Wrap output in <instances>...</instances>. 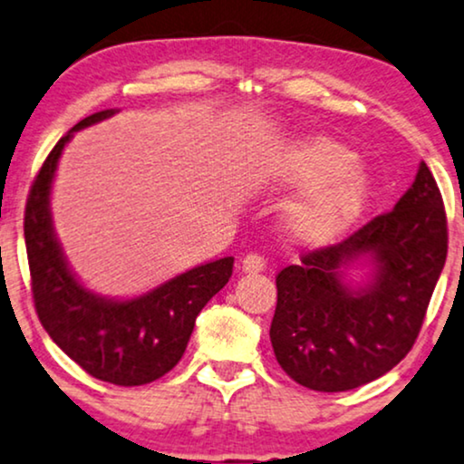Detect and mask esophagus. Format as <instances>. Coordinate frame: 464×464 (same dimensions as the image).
Here are the masks:
<instances>
[{
  "label": "esophagus",
  "mask_w": 464,
  "mask_h": 464,
  "mask_svg": "<svg viewBox=\"0 0 464 464\" xmlns=\"http://www.w3.org/2000/svg\"><path fill=\"white\" fill-rule=\"evenodd\" d=\"M263 267H266V259H263L261 255H256V252H250V255L244 256L242 272H246V274H259V272H263Z\"/></svg>",
  "instance_id": "34e87169"
}]
</instances>
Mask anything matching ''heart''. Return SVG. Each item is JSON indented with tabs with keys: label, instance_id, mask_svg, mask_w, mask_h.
<instances>
[{
	"label": "heart",
	"instance_id": "1",
	"mask_svg": "<svg viewBox=\"0 0 464 464\" xmlns=\"http://www.w3.org/2000/svg\"><path fill=\"white\" fill-rule=\"evenodd\" d=\"M353 151L325 137L291 143L267 173L286 186H308L285 208V231L306 246L330 244L353 225L368 198V175Z\"/></svg>",
	"mask_w": 464,
	"mask_h": 464
}]
</instances>
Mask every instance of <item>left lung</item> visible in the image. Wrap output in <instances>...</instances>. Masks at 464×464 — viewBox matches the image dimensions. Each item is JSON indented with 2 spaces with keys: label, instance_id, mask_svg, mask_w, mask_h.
I'll use <instances>...</instances> for the list:
<instances>
[{
  "label": "left lung",
  "instance_id": "8db88e82",
  "mask_svg": "<svg viewBox=\"0 0 464 464\" xmlns=\"http://www.w3.org/2000/svg\"><path fill=\"white\" fill-rule=\"evenodd\" d=\"M363 256L373 263L372 280L353 290L343 269ZM445 256L443 198L421 162L392 212L276 276L269 338L280 368L314 392H347L383 377L415 344Z\"/></svg>",
  "mask_w": 464,
  "mask_h": 464
}]
</instances>
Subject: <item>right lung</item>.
<instances>
[{"instance_id": "add662e5", "label": "right lung", "mask_w": 464, "mask_h": 464, "mask_svg": "<svg viewBox=\"0 0 464 464\" xmlns=\"http://www.w3.org/2000/svg\"><path fill=\"white\" fill-rule=\"evenodd\" d=\"M115 113L98 111L57 140L29 190L23 231L34 306L46 334L92 377L132 388L181 360L198 313L231 278L233 256L192 267L134 300H107L76 280L53 231L51 184L72 132Z\"/></svg>"}]
</instances>
